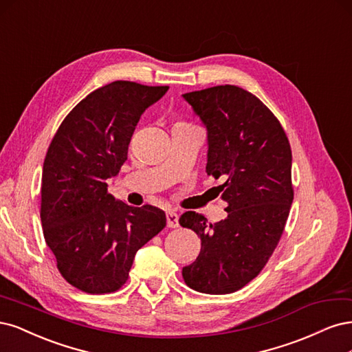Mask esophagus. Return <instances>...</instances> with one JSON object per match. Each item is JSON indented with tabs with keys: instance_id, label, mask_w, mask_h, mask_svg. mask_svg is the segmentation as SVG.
Wrapping results in <instances>:
<instances>
[{
	"instance_id": "esophagus-1",
	"label": "esophagus",
	"mask_w": 352,
	"mask_h": 352,
	"mask_svg": "<svg viewBox=\"0 0 352 352\" xmlns=\"http://www.w3.org/2000/svg\"><path fill=\"white\" fill-rule=\"evenodd\" d=\"M166 223L168 228H177L178 223V213L175 210H168L166 212Z\"/></svg>"
}]
</instances>
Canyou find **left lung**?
Listing matches in <instances>:
<instances>
[{"label":"left lung","mask_w":352,"mask_h":352,"mask_svg":"<svg viewBox=\"0 0 352 352\" xmlns=\"http://www.w3.org/2000/svg\"><path fill=\"white\" fill-rule=\"evenodd\" d=\"M208 131L206 173L223 178L226 218L217 223L196 212L179 225L195 231L201 250L183 267L187 285L205 294L241 289L276 248L292 205V155L285 131L262 100L247 90L214 86L184 94Z\"/></svg>","instance_id":"obj_1"}]
</instances>
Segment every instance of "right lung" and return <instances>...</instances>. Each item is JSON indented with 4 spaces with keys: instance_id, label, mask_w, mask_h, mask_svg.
Segmentation results:
<instances>
[{
    "instance_id": "obj_1",
    "label": "right lung",
    "mask_w": 352,
    "mask_h": 352,
    "mask_svg": "<svg viewBox=\"0 0 352 352\" xmlns=\"http://www.w3.org/2000/svg\"><path fill=\"white\" fill-rule=\"evenodd\" d=\"M166 90L124 80L102 86L78 102L50 144L41 187L43 236L77 289H120L139 248L165 228L164 210L116 200L107 179L118 175L142 114Z\"/></svg>"
}]
</instances>
